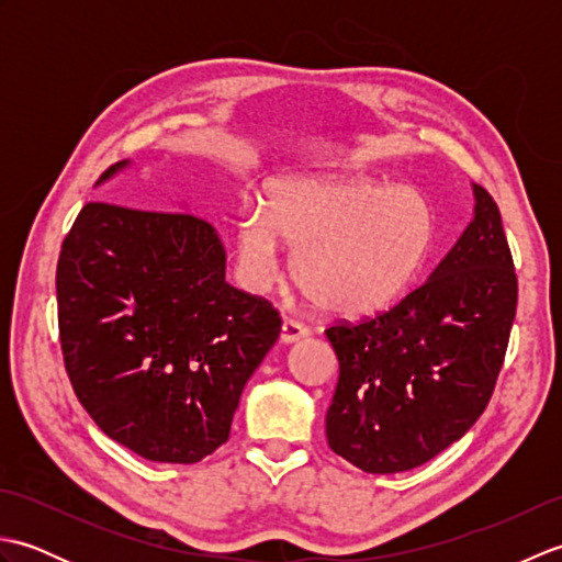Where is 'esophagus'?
<instances>
[{"label":"esophagus","mask_w":562,"mask_h":562,"mask_svg":"<svg viewBox=\"0 0 562 562\" xmlns=\"http://www.w3.org/2000/svg\"><path fill=\"white\" fill-rule=\"evenodd\" d=\"M308 336V328H304L302 324H296V321H284L282 328H280V342L282 345H292V342H300Z\"/></svg>","instance_id":"1"}]
</instances>
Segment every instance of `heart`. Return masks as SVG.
Masks as SVG:
<instances>
[{
    "label": "heart",
    "mask_w": 562,
    "mask_h": 562,
    "mask_svg": "<svg viewBox=\"0 0 562 562\" xmlns=\"http://www.w3.org/2000/svg\"><path fill=\"white\" fill-rule=\"evenodd\" d=\"M278 241L294 250V282L314 306L360 321L386 312L420 278L437 244V212L413 186L288 176L268 186L266 210L236 220V266L250 290L280 278Z\"/></svg>",
    "instance_id": "obj_1"
}]
</instances>
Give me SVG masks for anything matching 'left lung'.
Returning <instances> with one entry per match:
<instances>
[{"instance_id":"obj_1","label":"left lung","mask_w":562,"mask_h":562,"mask_svg":"<svg viewBox=\"0 0 562 562\" xmlns=\"http://www.w3.org/2000/svg\"><path fill=\"white\" fill-rule=\"evenodd\" d=\"M473 220L427 282L362 324L326 330L340 376L328 447L367 473L435 459L485 411L517 314L503 217L473 183Z\"/></svg>"}]
</instances>
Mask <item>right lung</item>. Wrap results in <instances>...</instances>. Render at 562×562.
<instances>
[{
	"label": "right lung",
	"instance_id": "add662e5",
	"mask_svg": "<svg viewBox=\"0 0 562 562\" xmlns=\"http://www.w3.org/2000/svg\"><path fill=\"white\" fill-rule=\"evenodd\" d=\"M113 164L97 186L127 169ZM217 232L190 212L89 202L57 260V321L79 403L117 445L195 463L229 439L280 336L274 308L224 280Z\"/></svg>",
	"mask_w": 562,
	"mask_h": 562
}]
</instances>
